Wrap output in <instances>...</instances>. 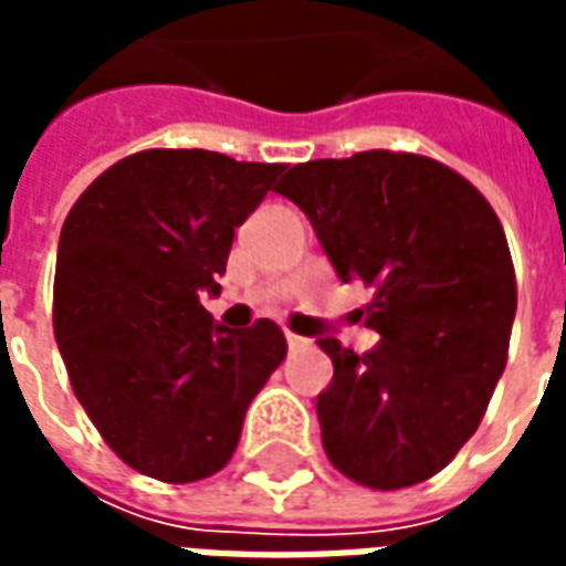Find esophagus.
<instances>
[{"label": "esophagus", "instance_id": "obj_1", "mask_svg": "<svg viewBox=\"0 0 566 566\" xmlns=\"http://www.w3.org/2000/svg\"><path fill=\"white\" fill-rule=\"evenodd\" d=\"M287 345H291V348H306L308 339L306 336H296V333H287Z\"/></svg>", "mask_w": 566, "mask_h": 566}]
</instances>
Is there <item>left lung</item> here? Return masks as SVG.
<instances>
[{
	"mask_svg": "<svg viewBox=\"0 0 566 566\" xmlns=\"http://www.w3.org/2000/svg\"><path fill=\"white\" fill-rule=\"evenodd\" d=\"M275 190L339 279L373 287V352L318 339L333 360L324 451L357 485H418L473 437L506 367L518 291L503 223L463 175L409 150L296 163Z\"/></svg>",
	"mask_w": 566,
	"mask_h": 566,
	"instance_id": "left-lung-1",
	"label": "left lung"
}]
</instances>
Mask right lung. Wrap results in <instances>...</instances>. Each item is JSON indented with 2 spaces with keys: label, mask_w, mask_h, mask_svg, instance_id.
I'll return each instance as SVG.
<instances>
[{
  "label": "right lung",
  "mask_w": 566,
  "mask_h": 566,
  "mask_svg": "<svg viewBox=\"0 0 566 566\" xmlns=\"http://www.w3.org/2000/svg\"><path fill=\"white\" fill-rule=\"evenodd\" d=\"M284 163L148 148L108 166L60 233L54 333L72 391L120 461L169 485L233 458L251 400L287 355L279 324H214L235 227Z\"/></svg>",
  "instance_id": "right-lung-1"
}]
</instances>
